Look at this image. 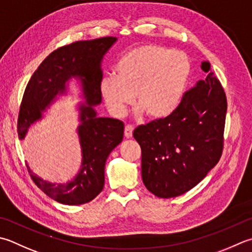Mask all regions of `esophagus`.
<instances>
[{
  "instance_id": "esophagus-1",
  "label": "esophagus",
  "mask_w": 252,
  "mask_h": 252,
  "mask_svg": "<svg viewBox=\"0 0 252 252\" xmlns=\"http://www.w3.org/2000/svg\"><path fill=\"white\" fill-rule=\"evenodd\" d=\"M133 130H134V126H130V125H126V127H125V135H126V137H127V139H130V137H132Z\"/></svg>"
}]
</instances>
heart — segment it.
<instances>
[{
	"mask_svg": "<svg viewBox=\"0 0 252 252\" xmlns=\"http://www.w3.org/2000/svg\"><path fill=\"white\" fill-rule=\"evenodd\" d=\"M115 75L100 82V92L110 112L125 116L135 100L136 112L162 118L175 110L190 73L188 58L158 44H144L127 50L115 65Z\"/></svg>",
	"mask_w": 252,
	"mask_h": 252,
	"instance_id": "obj_1",
	"label": "heart"
}]
</instances>
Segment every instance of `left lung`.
Here are the masks:
<instances>
[{"label": "left lung", "instance_id": "8db88e82", "mask_svg": "<svg viewBox=\"0 0 252 252\" xmlns=\"http://www.w3.org/2000/svg\"><path fill=\"white\" fill-rule=\"evenodd\" d=\"M208 76L187 91L169 116L140 126L133 136L142 150V179L158 198L193 188L218 164L224 147L227 99L209 62Z\"/></svg>", "mask_w": 252, "mask_h": 252}]
</instances>
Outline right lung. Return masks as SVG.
Returning a JSON list of instances; mask_svg holds the SVG:
<instances>
[{
	"mask_svg": "<svg viewBox=\"0 0 252 252\" xmlns=\"http://www.w3.org/2000/svg\"><path fill=\"white\" fill-rule=\"evenodd\" d=\"M116 41V37H102L58 48L38 66L25 90L17 121L19 140L24 139L33 122L41 119L56 96L65 94V84L71 77H78L82 84L86 103L80 106L81 125L77 127L83 157L80 172L67 184L56 185L34 175L27 166L38 188L60 203L80 205L95 199L105 185L108 156L122 142L123 122L98 118L94 109L101 102L102 57Z\"/></svg>",
	"mask_w": 252,
	"mask_h": 252,
	"instance_id": "right-lung-1",
	"label": "right lung"
}]
</instances>
